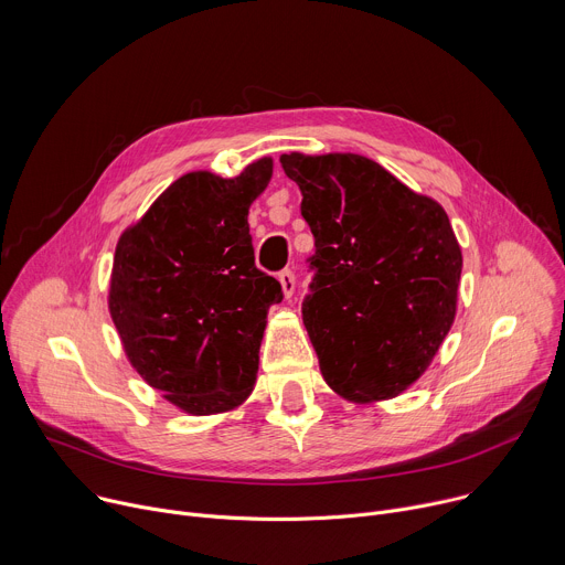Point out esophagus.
I'll return each instance as SVG.
<instances>
[{
    "label": "esophagus",
    "mask_w": 565,
    "mask_h": 565,
    "mask_svg": "<svg viewBox=\"0 0 565 565\" xmlns=\"http://www.w3.org/2000/svg\"><path fill=\"white\" fill-rule=\"evenodd\" d=\"M279 284H281V292H284V297L286 299H290L292 297V292H295V275L290 273V270H284V273H279Z\"/></svg>",
    "instance_id": "esophagus-1"
}]
</instances>
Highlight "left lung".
I'll return each mask as SVG.
<instances>
[{"label":"left lung","mask_w":565,"mask_h":565,"mask_svg":"<svg viewBox=\"0 0 565 565\" xmlns=\"http://www.w3.org/2000/svg\"><path fill=\"white\" fill-rule=\"evenodd\" d=\"M301 192L317 270L303 327L327 384L353 405L405 393L458 308L460 244L445 207L351 153H281Z\"/></svg>","instance_id":"obj_1"}]
</instances>
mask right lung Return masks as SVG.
Returning a JSON list of instances; mask_svg holds the SVG:
<instances>
[{
    "label": "right lung",
    "instance_id": "1",
    "mask_svg": "<svg viewBox=\"0 0 565 565\" xmlns=\"http://www.w3.org/2000/svg\"><path fill=\"white\" fill-rule=\"evenodd\" d=\"M273 158L238 177L188 172L118 238L109 315L131 369L188 416H216L250 397L275 277L257 270L250 205Z\"/></svg>",
    "mask_w": 565,
    "mask_h": 565
}]
</instances>
